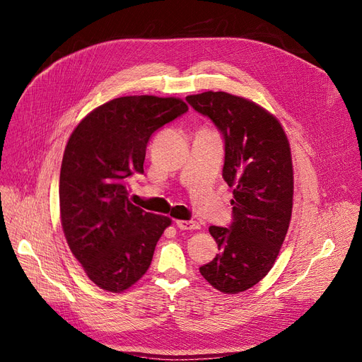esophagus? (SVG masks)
Here are the masks:
<instances>
[{
  "mask_svg": "<svg viewBox=\"0 0 362 362\" xmlns=\"http://www.w3.org/2000/svg\"><path fill=\"white\" fill-rule=\"evenodd\" d=\"M176 226L180 230H195L199 229V223L197 221H186V220H177Z\"/></svg>",
  "mask_w": 362,
  "mask_h": 362,
  "instance_id": "34e87169",
  "label": "esophagus"
}]
</instances>
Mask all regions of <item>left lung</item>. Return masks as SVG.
Wrapping results in <instances>:
<instances>
[{"label":"left lung","instance_id":"1","mask_svg":"<svg viewBox=\"0 0 362 362\" xmlns=\"http://www.w3.org/2000/svg\"><path fill=\"white\" fill-rule=\"evenodd\" d=\"M224 139L223 179L233 187V221L211 226L220 254L199 267L223 293H239L267 276L286 238L293 202L291 146L267 110L227 92L186 97Z\"/></svg>","mask_w":362,"mask_h":362}]
</instances>
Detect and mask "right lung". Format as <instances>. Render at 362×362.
Segmentation results:
<instances>
[{
  "instance_id": "1",
  "label": "right lung",
  "mask_w": 362,
  "mask_h": 362,
  "mask_svg": "<svg viewBox=\"0 0 362 362\" xmlns=\"http://www.w3.org/2000/svg\"><path fill=\"white\" fill-rule=\"evenodd\" d=\"M186 111L180 98L120 97L90 111L69 138L60 171L62 226L71 254L104 291L135 284L171 224L133 205L126 179L144 173L152 133Z\"/></svg>"
}]
</instances>
